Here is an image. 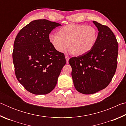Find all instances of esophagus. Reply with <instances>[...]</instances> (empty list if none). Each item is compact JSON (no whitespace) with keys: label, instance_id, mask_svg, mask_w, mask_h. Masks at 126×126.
<instances>
[{"label":"esophagus","instance_id":"1","mask_svg":"<svg viewBox=\"0 0 126 126\" xmlns=\"http://www.w3.org/2000/svg\"><path fill=\"white\" fill-rule=\"evenodd\" d=\"M65 59H66V62H67V63L68 64V61H69V56H68V55H65Z\"/></svg>","mask_w":126,"mask_h":126}]
</instances>
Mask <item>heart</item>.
<instances>
[{
  "instance_id": "1",
  "label": "heart",
  "mask_w": 126,
  "mask_h": 126,
  "mask_svg": "<svg viewBox=\"0 0 126 126\" xmlns=\"http://www.w3.org/2000/svg\"><path fill=\"white\" fill-rule=\"evenodd\" d=\"M97 37V31L94 27L72 24L62 28L58 34H50L49 40L57 52H65L69 47L74 54L80 55L93 48Z\"/></svg>"
}]
</instances>
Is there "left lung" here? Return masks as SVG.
Masks as SVG:
<instances>
[{
  "mask_svg": "<svg viewBox=\"0 0 126 126\" xmlns=\"http://www.w3.org/2000/svg\"><path fill=\"white\" fill-rule=\"evenodd\" d=\"M98 31L96 43L86 54L69 60L76 90L91 94L107 87L115 74L118 46L116 37L109 28L95 21Z\"/></svg>",
  "mask_w": 126,
  "mask_h": 126,
  "instance_id": "obj_1",
  "label": "left lung"
}]
</instances>
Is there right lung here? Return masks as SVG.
<instances>
[{"instance_id":"1","label":"right lung","mask_w":126,"mask_h":126,"mask_svg":"<svg viewBox=\"0 0 126 126\" xmlns=\"http://www.w3.org/2000/svg\"><path fill=\"white\" fill-rule=\"evenodd\" d=\"M59 23L46 19L32 21L20 30L14 43L13 60L16 76L29 92L47 94L56 86L66 60L49 40Z\"/></svg>"}]
</instances>
